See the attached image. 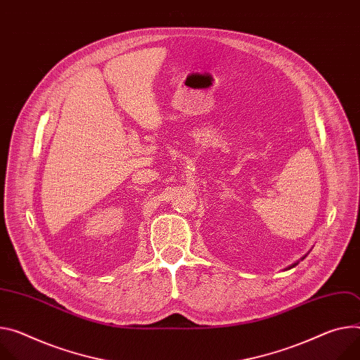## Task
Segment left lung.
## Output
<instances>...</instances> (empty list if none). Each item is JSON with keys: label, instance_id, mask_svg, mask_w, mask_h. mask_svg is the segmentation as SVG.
<instances>
[{"label": "left lung", "instance_id": "obj_1", "mask_svg": "<svg viewBox=\"0 0 360 360\" xmlns=\"http://www.w3.org/2000/svg\"><path fill=\"white\" fill-rule=\"evenodd\" d=\"M309 252H310V251H309ZM309 252H307V254H309ZM307 254H304V255H303V257H302V258H300V259H304V258H306V257H307ZM299 263H300V261H296V263H292V264H291V266H288V267H285V269H284V270H290V269H292V267H296V266H297V264H299Z\"/></svg>", "mask_w": 360, "mask_h": 360}]
</instances>
